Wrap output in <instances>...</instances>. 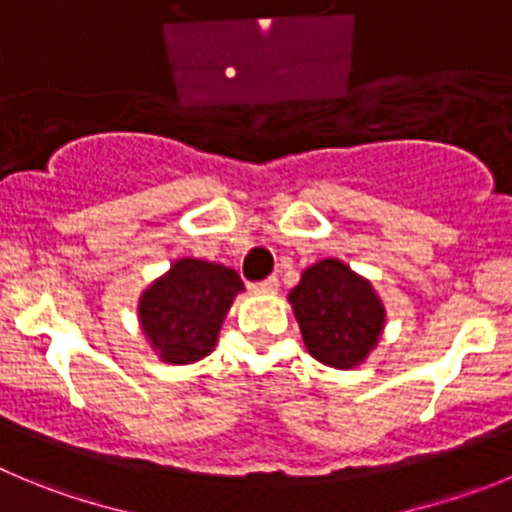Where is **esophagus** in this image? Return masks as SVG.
Listing matches in <instances>:
<instances>
[{
  "label": "esophagus",
  "instance_id": "34e87169",
  "mask_svg": "<svg viewBox=\"0 0 512 512\" xmlns=\"http://www.w3.org/2000/svg\"><path fill=\"white\" fill-rule=\"evenodd\" d=\"M278 288H280L278 278H267V280H262V283L252 285V290H255V293H278Z\"/></svg>",
  "mask_w": 512,
  "mask_h": 512
}]
</instances>
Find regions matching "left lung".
I'll list each match as a JSON object with an SVG mask.
<instances>
[{
	"label": "left lung",
	"mask_w": 512,
	"mask_h": 512,
	"mask_svg": "<svg viewBox=\"0 0 512 512\" xmlns=\"http://www.w3.org/2000/svg\"><path fill=\"white\" fill-rule=\"evenodd\" d=\"M310 356L333 369H356L379 346L386 308L366 278L328 257L305 267L288 295Z\"/></svg>",
	"instance_id": "1"
}]
</instances>
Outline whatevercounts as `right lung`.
Here are the masks:
<instances>
[{"label":"right lung","mask_w":512,"mask_h":512,"mask_svg":"<svg viewBox=\"0 0 512 512\" xmlns=\"http://www.w3.org/2000/svg\"><path fill=\"white\" fill-rule=\"evenodd\" d=\"M240 275L232 267L181 257L138 298V323L164 364L186 366L214 351Z\"/></svg>","instance_id":"1"}]
</instances>
